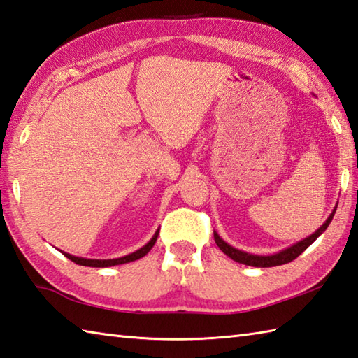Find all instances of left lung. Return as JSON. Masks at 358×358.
I'll return each instance as SVG.
<instances>
[{"mask_svg":"<svg viewBox=\"0 0 358 358\" xmlns=\"http://www.w3.org/2000/svg\"><path fill=\"white\" fill-rule=\"evenodd\" d=\"M337 211V208L334 209L332 214L327 217V220L321 225L317 231H315L313 234H310L309 237H306L301 242L293 243L292 247L285 248L282 251H279L276 255H271V256H257V255H250V253H245V251L237 250L234 247H231L229 243H227L225 241L222 239V237L215 233L214 231V241L217 243V247H219L223 253H225L228 257L233 259V261L239 262V264H245V265H251V267H276V265H282V264H289L292 262L293 259H296L301 253H303L304 250H307L310 247V245L318 239V237L324 233L326 228L329 227V223L332 222L334 219V214Z\"/></svg>","mask_w":358,"mask_h":358,"instance_id":"1","label":"left lung"}]
</instances>
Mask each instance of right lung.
Returning a JSON list of instances; mask_svg holds the SVG:
<instances>
[{
	"instance_id": "add662e5",
	"label": "right lung",
	"mask_w": 358,
	"mask_h": 358,
	"mask_svg": "<svg viewBox=\"0 0 358 358\" xmlns=\"http://www.w3.org/2000/svg\"><path fill=\"white\" fill-rule=\"evenodd\" d=\"M159 229H157V233L153 234L152 239L147 242L143 248L136 250L135 253H130L127 256H122V257H117V259H87V257H77L73 256L69 253H65V251H62L63 256H66L69 261H73L77 265H83V267H97V268H103V267H113V265H121V264H127V262H133L136 261V259H141L144 257L149 251L152 250L153 245L157 242V237H158Z\"/></svg>"
}]
</instances>
